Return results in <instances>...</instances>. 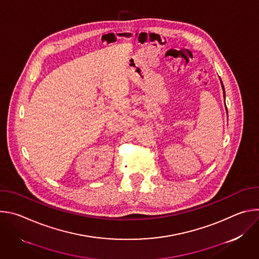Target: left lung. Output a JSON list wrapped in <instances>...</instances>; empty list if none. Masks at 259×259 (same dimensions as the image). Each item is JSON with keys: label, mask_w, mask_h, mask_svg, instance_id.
<instances>
[{"label": "left lung", "mask_w": 259, "mask_h": 259, "mask_svg": "<svg viewBox=\"0 0 259 259\" xmlns=\"http://www.w3.org/2000/svg\"><path fill=\"white\" fill-rule=\"evenodd\" d=\"M220 82H221V80H220ZM221 87H223V90H224V96L226 97V92H225V87H224V84H223V82H221ZM226 102V101H225ZM228 110V109H227Z\"/></svg>", "instance_id": "1"}]
</instances>
